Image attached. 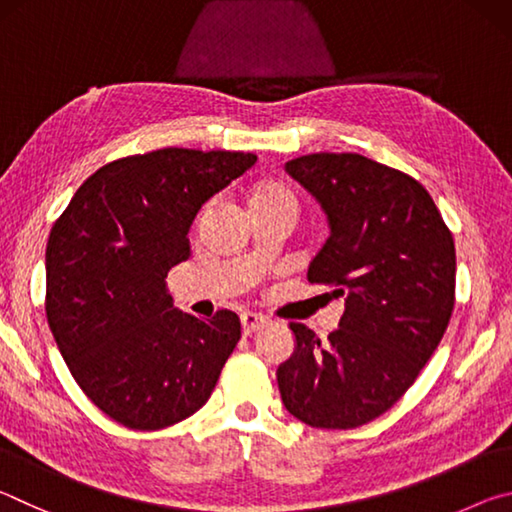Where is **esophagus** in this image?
Segmentation results:
<instances>
[{
  "label": "esophagus",
  "instance_id": "esophagus-1",
  "mask_svg": "<svg viewBox=\"0 0 512 512\" xmlns=\"http://www.w3.org/2000/svg\"><path fill=\"white\" fill-rule=\"evenodd\" d=\"M268 323V318L262 314H253V311H246V314H241V329H244V334L250 336L255 334L257 329H262Z\"/></svg>",
  "mask_w": 512,
  "mask_h": 512
}]
</instances>
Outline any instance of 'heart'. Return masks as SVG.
Masks as SVG:
<instances>
[{"mask_svg":"<svg viewBox=\"0 0 512 512\" xmlns=\"http://www.w3.org/2000/svg\"><path fill=\"white\" fill-rule=\"evenodd\" d=\"M296 205L293 203V196L287 187H282L280 183H273V180H264V183H257L250 192V210L255 207H264V205Z\"/></svg>","mask_w":512,"mask_h":512,"instance_id":"1","label":"heart"}]
</instances>
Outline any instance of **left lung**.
I'll list each match as a JSON object with an SVG mask.
<instances>
[{
    "label": "left lung",
    "mask_w": 512,
    "mask_h": 512,
    "mask_svg": "<svg viewBox=\"0 0 512 512\" xmlns=\"http://www.w3.org/2000/svg\"><path fill=\"white\" fill-rule=\"evenodd\" d=\"M284 167L329 221L309 282L339 287L345 311L323 343L289 325L296 348L277 368V386L300 422L354 429L409 391L443 339L454 309V239L427 189L386 164L311 153Z\"/></svg>",
    "instance_id": "obj_1"
}]
</instances>
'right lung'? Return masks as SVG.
<instances>
[{
  "label": "right lung",
  "instance_id": "add662e5",
  "mask_svg": "<svg viewBox=\"0 0 512 512\" xmlns=\"http://www.w3.org/2000/svg\"><path fill=\"white\" fill-rule=\"evenodd\" d=\"M253 153L160 149L94 171L47 241V323L83 393L128 429L153 431L210 400L241 336L235 311L173 307L167 275L189 228Z\"/></svg>",
  "mask_w": 512,
  "mask_h": 512
}]
</instances>
